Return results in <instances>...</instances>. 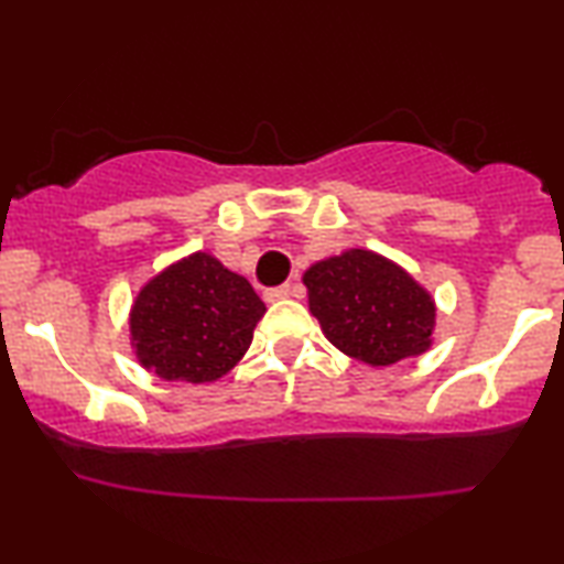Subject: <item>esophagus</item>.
Segmentation results:
<instances>
[{
  "label": "esophagus",
  "instance_id": "obj_1",
  "mask_svg": "<svg viewBox=\"0 0 564 564\" xmlns=\"http://www.w3.org/2000/svg\"><path fill=\"white\" fill-rule=\"evenodd\" d=\"M292 295V284H280V288H272L264 292V300L267 303H276V300H284Z\"/></svg>",
  "mask_w": 564,
  "mask_h": 564
}]
</instances>
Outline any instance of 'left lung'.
I'll use <instances>...</instances> for the list:
<instances>
[{"instance_id": "obj_1", "label": "left lung", "mask_w": 564, "mask_h": 564, "mask_svg": "<svg viewBox=\"0 0 564 564\" xmlns=\"http://www.w3.org/2000/svg\"><path fill=\"white\" fill-rule=\"evenodd\" d=\"M303 282L323 334L349 357L388 367L429 349L434 300L392 261L351 249L313 264Z\"/></svg>"}]
</instances>
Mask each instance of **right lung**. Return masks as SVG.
<instances>
[{
	"instance_id": "1",
	"label": "right lung",
	"mask_w": 564,
	"mask_h": 564,
	"mask_svg": "<svg viewBox=\"0 0 564 564\" xmlns=\"http://www.w3.org/2000/svg\"><path fill=\"white\" fill-rule=\"evenodd\" d=\"M267 313L261 297L207 253L145 284L130 313L138 359L164 380L213 382L234 369Z\"/></svg>"
}]
</instances>
